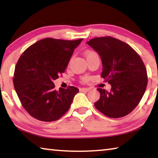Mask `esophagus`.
Here are the masks:
<instances>
[{"label":"esophagus","instance_id":"1","mask_svg":"<svg viewBox=\"0 0 158 158\" xmlns=\"http://www.w3.org/2000/svg\"><path fill=\"white\" fill-rule=\"evenodd\" d=\"M90 90V89H88V88H81L80 89V91L81 92H89Z\"/></svg>","mask_w":158,"mask_h":158}]
</instances>
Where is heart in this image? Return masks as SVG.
Listing matches in <instances>:
<instances>
[{
  "mask_svg": "<svg viewBox=\"0 0 158 158\" xmlns=\"http://www.w3.org/2000/svg\"><path fill=\"white\" fill-rule=\"evenodd\" d=\"M92 53H93V52H86V53H85V56H88V55L92 54Z\"/></svg>",
  "mask_w": 158,
  "mask_h": 158,
  "instance_id": "b5f03b06",
  "label": "heart"
}]
</instances>
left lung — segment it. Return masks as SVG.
Wrapping results in <instances>:
<instances>
[{
	"label": "left lung",
	"mask_w": 158,
	"mask_h": 158,
	"mask_svg": "<svg viewBox=\"0 0 158 158\" xmlns=\"http://www.w3.org/2000/svg\"><path fill=\"white\" fill-rule=\"evenodd\" d=\"M86 43L100 55L103 66L101 77L111 85L110 92L97 89L100 98L95 103L96 109L114 118L129 114L139 103L148 83L139 55L125 42L109 36L96 37Z\"/></svg>",
	"instance_id": "left-lung-1"
}]
</instances>
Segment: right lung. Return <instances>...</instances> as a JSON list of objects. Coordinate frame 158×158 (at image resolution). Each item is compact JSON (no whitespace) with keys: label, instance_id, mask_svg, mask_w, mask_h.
<instances>
[{"label":"right lung","instance_id":"1","mask_svg":"<svg viewBox=\"0 0 158 158\" xmlns=\"http://www.w3.org/2000/svg\"><path fill=\"white\" fill-rule=\"evenodd\" d=\"M83 39L45 38L27 48L16 65L13 84L21 105L39 121H55L70 107L79 89H55L53 81L65 73L74 49Z\"/></svg>","mask_w":158,"mask_h":158}]
</instances>
